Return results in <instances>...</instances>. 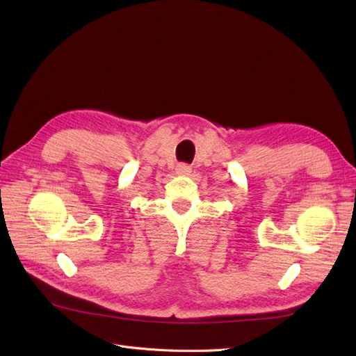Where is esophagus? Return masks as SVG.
Returning a JSON list of instances; mask_svg holds the SVG:
<instances>
[{
	"label": "esophagus",
	"instance_id": "34e87169",
	"mask_svg": "<svg viewBox=\"0 0 356 356\" xmlns=\"http://www.w3.org/2000/svg\"><path fill=\"white\" fill-rule=\"evenodd\" d=\"M190 172H191V168L188 165H186V163H179L177 166V174L178 175H188Z\"/></svg>",
	"mask_w": 356,
	"mask_h": 356
}]
</instances>
